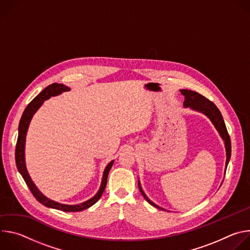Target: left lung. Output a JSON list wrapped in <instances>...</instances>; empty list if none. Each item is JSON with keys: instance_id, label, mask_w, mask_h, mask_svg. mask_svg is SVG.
<instances>
[{"instance_id": "8db88e82", "label": "left lung", "mask_w": 250, "mask_h": 250, "mask_svg": "<svg viewBox=\"0 0 250 250\" xmlns=\"http://www.w3.org/2000/svg\"><path fill=\"white\" fill-rule=\"evenodd\" d=\"M182 93V95L185 96V101H184V105L185 106H190L193 110L199 111L204 113L206 116L208 117V119L211 121V123L213 124V125L216 126V128L219 130L221 136L223 137V139L225 140V145H226V150H227V162H226V167L229 164V158H230V153H231V144H230V137L229 134L228 132L225 121L223 119V116L220 112V110L217 108V105L213 104L211 101L208 100L207 98H205L204 96H202L201 94L191 91V90H181L180 91ZM138 188L140 190L141 195L145 197V199L153 207L163 209L160 207L156 206L154 203H152L147 197L146 195L142 191L140 184L138 183Z\"/></svg>"}]
</instances>
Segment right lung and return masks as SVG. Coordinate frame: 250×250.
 Instances as JSON below:
<instances>
[{"label":"right lung","mask_w":250,"mask_h":250,"mask_svg":"<svg viewBox=\"0 0 250 250\" xmlns=\"http://www.w3.org/2000/svg\"><path fill=\"white\" fill-rule=\"evenodd\" d=\"M69 90L70 89L68 87H66L62 84L53 83V84L47 86L45 89H43L37 97H35L27 104L25 110L23 111V114L21 118L20 125H19V135H18V140H17V145H16V164H17V168H18L19 172L22 176L23 180L26 183L27 187L29 188L31 194L41 204H42V205H44L45 207H48V208L60 209L62 211H81V210H84V209L90 208L91 206H93L94 204H96L100 200L101 196L103 195V193L104 191V188H105V185H106V180H108V175H109V172H110V170H111V168L114 164V161H111L104 171L103 180H102V184H101L99 192L92 199H90L87 202H84L82 204H79V205H63V204H59L57 202H54L52 200H49L48 198L43 196L40 192V190L37 187H35L33 182L31 181L30 177L27 173L26 167H25V163H24L25 135H26V131H27V128H28V125H29V123H30V120H31L32 116L34 115L35 112H37L40 109V106L42 104L43 101L49 99L52 96L59 95L62 92L69 91Z\"/></svg>","instance_id":"right-lung-1"}]
</instances>
